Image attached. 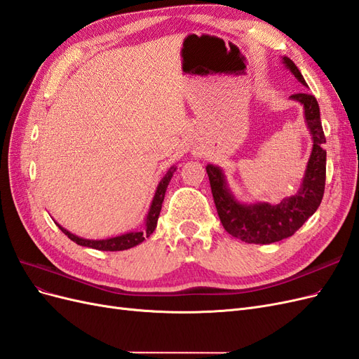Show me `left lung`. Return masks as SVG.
<instances>
[{
	"label": "left lung",
	"mask_w": 359,
	"mask_h": 359,
	"mask_svg": "<svg viewBox=\"0 0 359 359\" xmlns=\"http://www.w3.org/2000/svg\"><path fill=\"white\" fill-rule=\"evenodd\" d=\"M281 62L298 82L307 86L295 62L287 57L281 58ZM289 99L304 106V116L313 139L307 169L295 196L286 198L277 205L268 202L243 203L235 198L222 168L206 166L214 203L223 227L232 236L248 244H271L292 236L316 212L323 198L327 177V151L323 149V144L327 139L323 135L318 100L307 93L293 94Z\"/></svg>",
	"instance_id": "obj_1"
}]
</instances>
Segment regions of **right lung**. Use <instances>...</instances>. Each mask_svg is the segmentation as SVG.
Returning a JSON list of instances; mask_svg holds the SVG:
<instances>
[{"mask_svg":"<svg viewBox=\"0 0 359 359\" xmlns=\"http://www.w3.org/2000/svg\"><path fill=\"white\" fill-rule=\"evenodd\" d=\"M175 170H177V168L172 166L166 172V175L163 177L161 181L158 182L156 194H154V198H153V202H151L149 211H148L147 219H145V231L127 232V233L118 235V236L106 238V240H85V238H81L78 235L69 232L67 229H64V227L60 226L58 223H57V226L62 231V233H66L70 238L72 241H74L76 244H79L82 247H90V248H95V250H102V252H121V250L132 248V247L142 243L145 238H148L151 233L156 231L157 220H158V215H160V211H161V203H163V199H165L166 189H168L169 182H170L172 177H173V172H175Z\"/></svg>","mask_w":359,"mask_h":359,"instance_id":"obj_1","label":"right lung"}]
</instances>
